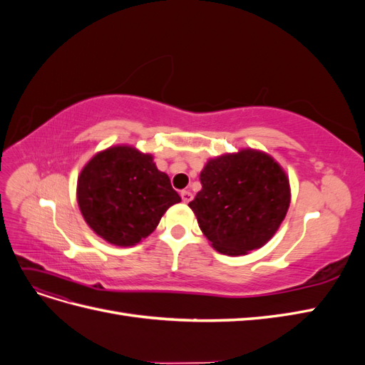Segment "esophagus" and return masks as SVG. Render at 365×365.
I'll return each instance as SVG.
<instances>
[{
    "label": "esophagus",
    "instance_id": "34e87169",
    "mask_svg": "<svg viewBox=\"0 0 365 365\" xmlns=\"http://www.w3.org/2000/svg\"><path fill=\"white\" fill-rule=\"evenodd\" d=\"M192 197H193V195H192L190 190H182V192H181V200H182L185 204L190 202Z\"/></svg>",
    "mask_w": 365,
    "mask_h": 365
}]
</instances>
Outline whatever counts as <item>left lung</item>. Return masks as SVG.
<instances>
[{
  "instance_id": "1",
  "label": "left lung",
  "mask_w": 365,
  "mask_h": 365,
  "mask_svg": "<svg viewBox=\"0 0 365 365\" xmlns=\"http://www.w3.org/2000/svg\"><path fill=\"white\" fill-rule=\"evenodd\" d=\"M189 207L212 247L244 256L275 235L291 202L289 180L268 153L242 149L210 160Z\"/></svg>"
}]
</instances>
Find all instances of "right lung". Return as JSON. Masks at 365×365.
I'll list each match as a JSON object with an SVG mask.
<instances>
[{"label": "right lung", "mask_w": 365, "mask_h": 365, "mask_svg": "<svg viewBox=\"0 0 365 365\" xmlns=\"http://www.w3.org/2000/svg\"><path fill=\"white\" fill-rule=\"evenodd\" d=\"M180 201L150 153L130 146L98 152L77 180V202L85 222L117 247H132L148 237L168 208Z\"/></svg>", "instance_id": "obj_1"}]
</instances>
